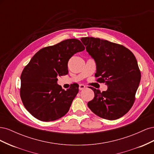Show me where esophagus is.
Instances as JSON below:
<instances>
[{
    "instance_id": "34e87169",
    "label": "esophagus",
    "mask_w": 154,
    "mask_h": 154,
    "mask_svg": "<svg viewBox=\"0 0 154 154\" xmlns=\"http://www.w3.org/2000/svg\"><path fill=\"white\" fill-rule=\"evenodd\" d=\"M85 88V85H83V84H80V85H79V89H80V91L81 90H83L84 89V88Z\"/></svg>"
}]
</instances>
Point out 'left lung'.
<instances>
[{
    "label": "left lung",
    "mask_w": 154,
    "mask_h": 154,
    "mask_svg": "<svg viewBox=\"0 0 154 154\" xmlns=\"http://www.w3.org/2000/svg\"><path fill=\"white\" fill-rule=\"evenodd\" d=\"M96 63L97 82L105 83L106 91L91 87L94 92L87 105L105 119L115 120L127 114L136 100L141 72L134 54L125 46L94 37L81 39Z\"/></svg>",
    "instance_id": "8db88e82"
}]
</instances>
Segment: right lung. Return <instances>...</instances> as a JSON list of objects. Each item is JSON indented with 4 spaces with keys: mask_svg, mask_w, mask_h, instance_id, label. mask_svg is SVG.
<instances>
[{
    "mask_svg": "<svg viewBox=\"0 0 154 154\" xmlns=\"http://www.w3.org/2000/svg\"><path fill=\"white\" fill-rule=\"evenodd\" d=\"M84 49L78 39L65 40L39 50L24 67L20 95L25 108L35 118L51 122L68 112L79 85L73 83L65 91L57 84V77L68 74L69 59Z\"/></svg>",
    "mask_w": 154,
    "mask_h": 154,
    "instance_id": "right-lung-1",
    "label": "right lung"
}]
</instances>
